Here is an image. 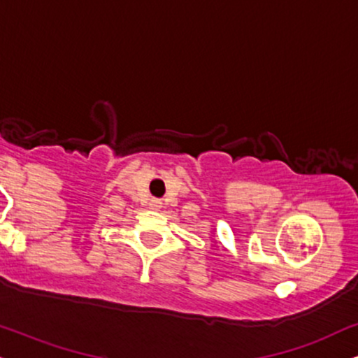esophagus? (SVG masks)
Wrapping results in <instances>:
<instances>
[{"mask_svg": "<svg viewBox=\"0 0 358 358\" xmlns=\"http://www.w3.org/2000/svg\"><path fill=\"white\" fill-rule=\"evenodd\" d=\"M151 209H154V210H157V209H161V201H157V199H154L152 202H151Z\"/></svg>", "mask_w": 358, "mask_h": 358, "instance_id": "obj_1", "label": "esophagus"}]
</instances>
